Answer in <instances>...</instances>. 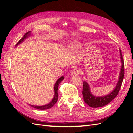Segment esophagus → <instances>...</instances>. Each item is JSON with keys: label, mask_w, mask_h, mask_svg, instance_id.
<instances>
[{"label": "esophagus", "mask_w": 133, "mask_h": 133, "mask_svg": "<svg viewBox=\"0 0 133 133\" xmlns=\"http://www.w3.org/2000/svg\"><path fill=\"white\" fill-rule=\"evenodd\" d=\"M79 73H80V70L78 69H74L71 70L70 74L71 76H75V75H78Z\"/></svg>", "instance_id": "obj_1"}]
</instances>
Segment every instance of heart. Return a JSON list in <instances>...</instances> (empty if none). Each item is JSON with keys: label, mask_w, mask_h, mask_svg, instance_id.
<instances>
[{"label": "heart", "mask_w": 133, "mask_h": 133, "mask_svg": "<svg viewBox=\"0 0 133 133\" xmlns=\"http://www.w3.org/2000/svg\"><path fill=\"white\" fill-rule=\"evenodd\" d=\"M80 46V44L78 42H73V43H71L70 45L69 46V50L71 51H77L78 49H79Z\"/></svg>", "instance_id": "1"}]
</instances>
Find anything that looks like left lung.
Returning a JSON list of instances; mask_svg holds the SVG:
<instances>
[{
  "instance_id": "obj_1",
  "label": "left lung",
  "mask_w": 133,
  "mask_h": 133,
  "mask_svg": "<svg viewBox=\"0 0 133 133\" xmlns=\"http://www.w3.org/2000/svg\"><path fill=\"white\" fill-rule=\"evenodd\" d=\"M120 55L121 60V69L120 75H119L118 82L117 83L116 87L111 93L105 96H96L92 94L90 87L89 84L85 81L83 82V87L82 94L83 99L85 103L90 107L97 108L101 107L109 104L113 99L117 96L119 91H120L121 85L122 84L124 76V60L122 56V53L120 50Z\"/></svg>"
}]
</instances>
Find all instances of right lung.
<instances>
[{
  "label": "right lung",
  "instance_id": "add662e5",
  "mask_svg": "<svg viewBox=\"0 0 133 133\" xmlns=\"http://www.w3.org/2000/svg\"><path fill=\"white\" fill-rule=\"evenodd\" d=\"M31 36V31H29L28 32H27L25 35H24V36L22 38V39L19 40V42L17 43L15 47L17 46L19 44H21V43L23 42L24 40L26 39L28 37L30 36ZM64 79V76H62V77H60L56 81V82L55 83V85H54V91H55V94H54V97L52 99V100L51 101V102L49 103L48 104H46V105H31V104H29L30 105H31V107L35 108V109H39V110H47V109H50V108L52 107L54 105H55L56 102H57V100H58V85H59L60 83L62 82V80H63Z\"/></svg>",
  "mask_w": 133,
  "mask_h": 133
}]
</instances>
